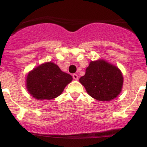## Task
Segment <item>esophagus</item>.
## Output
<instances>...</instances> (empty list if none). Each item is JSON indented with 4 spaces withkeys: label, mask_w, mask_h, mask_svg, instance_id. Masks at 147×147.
I'll use <instances>...</instances> for the list:
<instances>
[{
    "label": "esophagus",
    "mask_w": 147,
    "mask_h": 147,
    "mask_svg": "<svg viewBox=\"0 0 147 147\" xmlns=\"http://www.w3.org/2000/svg\"><path fill=\"white\" fill-rule=\"evenodd\" d=\"M73 78H74V80H78V75L74 74H73Z\"/></svg>",
    "instance_id": "obj_1"
}]
</instances>
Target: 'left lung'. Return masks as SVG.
Returning a JSON list of instances; mask_svg holds the SVG:
<instances>
[{"label":"left lung","instance_id":"obj_1","mask_svg":"<svg viewBox=\"0 0 147 147\" xmlns=\"http://www.w3.org/2000/svg\"><path fill=\"white\" fill-rule=\"evenodd\" d=\"M80 82L90 96L101 102H107L121 91L123 76L115 66L105 61H92Z\"/></svg>","mask_w":147,"mask_h":147}]
</instances>
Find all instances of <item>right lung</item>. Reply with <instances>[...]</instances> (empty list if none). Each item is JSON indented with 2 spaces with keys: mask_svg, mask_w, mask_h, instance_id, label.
Instances as JSON below:
<instances>
[{
  "mask_svg": "<svg viewBox=\"0 0 147 147\" xmlns=\"http://www.w3.org/2000/svg\"><path fill=\"white\" fill-rule=\"evenodd\" d=\"M72 76L62 72L57 65L47 62L38 66L28 74L27 89L37 99H52L59 96Z\"/></svg>",
  "mask_w": 147,
  "mask_h": 147,
  "instance_id": "right-lung-1",
  "label": "right lung"
}]
</instances>
